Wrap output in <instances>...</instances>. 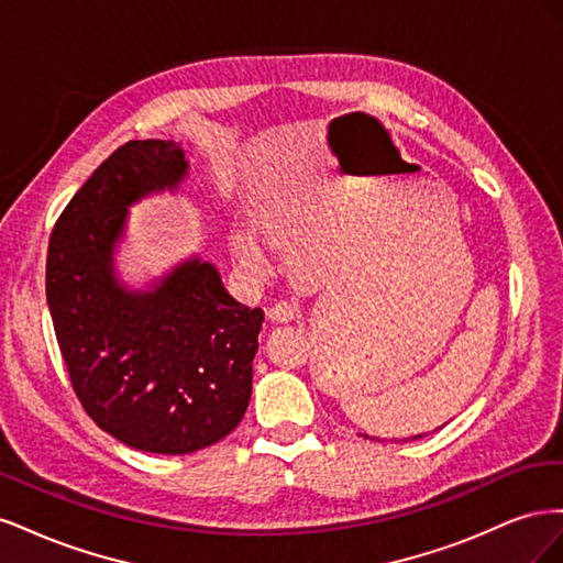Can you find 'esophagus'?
<instances>
[{"instance_id":"1","label":"esophagus","mask_w":563,"mask_h":563,"mask_svg":"<svg viewBox=\"0 0 563 563\" xmlns=\"http://www.w3.org/2000/svg\"><path fill=\"white\" fill-rule=\"evenodd\" d=\"M267 317H269V321H275V323H288V321L298 319V308L291 302L279 300L267 310Z\"/></svg>"}]
</instances>
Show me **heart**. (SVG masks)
Listing matches in <instances>:
<instances>
[{
	"mask_svg": "<svg viewBox=\"0 0 563 563\" xmlns=\"http://www.w3.org/2000/svg\"><path fill=\"white\" fill-rule=\"evenodd\" d=\"M232 251L236 255V261H240L244 267L249 269H261L263 267V253L255 244L253 236L249 234H234L232 236Z\"/></svg>",
	"mask_w": 563,
	"mask_h": 563,
	"instance_id": "obj_1",
	"label": "heart"
}]
</instances>
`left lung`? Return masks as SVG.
<instances>
[{"mask_svg":"<svg viewBox=\"0 0 563 563\" xmlns=\"http://www.w3.org/2000/svg\"><path fill=\"white\" fill-rule=\"evenodd\" d=\"M441 428H444V424H441ZM362 437H366V439H376V437H368V434H362ZM424 434H416V437H411V441H416V439H422ZM404 441H408V439H404Z\"/></svg>","mask_w":563,"mask_h":563,"instance_id":"8db88e82","label":"left lung"}]
</instances>
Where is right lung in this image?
Returning <instances> with one entry per match:
<instances>
[{
	"mask_svg": "<svg viewBox=\"0 0 563 563\" xmlns=\"http://www.w3.org/2000/svg\"><path fill=\"white\" fill-rule=\"evenodd\" d=\"M185 176L174 141L117 147L60 213L46 255V302L84 411L122 444L159 455L207 449L242 422L265 319L201 258L150 291L114 277L131 203Z\"/></svg>",
	"mask_w": 563,
	"mask_h": 563,
	"instance_id": "1",
	"label": "right lung"
}]
</instances>
